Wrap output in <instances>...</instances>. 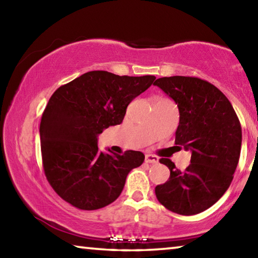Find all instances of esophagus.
Masks as SVG:
<instances>
[{
    "label": "esophagus",
    "instance_id": "1",
    "mask_svg": "<svg viewBox=\"0 0 258 258\" xmlns=\"http://www.w3.org/2000/svg\"><path fill=\"white\" fill-rule=\"evenodd\" d=\"M158 157H156L154 155H146V163L149 164H157L158 163Z\"/></svg>",
    "mask_w": 258,
    "mask_h": 258
}]
</instances>
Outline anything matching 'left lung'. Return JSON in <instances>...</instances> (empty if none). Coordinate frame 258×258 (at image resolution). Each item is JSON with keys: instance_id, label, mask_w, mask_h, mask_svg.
I'll return each instance as SVG.
<instances>
[{"instance_id": "obj_1", "label": "left lung", "mask_w": 258, "mask_h": 258, "mask_svg": "<svg viewBox=\"0 0 258 258\" xmlns=\"http://www.w3.org/2000/svg\"><path fill=\"white\" fill-rule=\"evenodd\" d=\"M154 84L177 104L175 145L191 151L184 171L171 159L159 160L171 175L156 186V197L168 211L195 215L213 206L229 189L241 150V125L228 98L207 81L172 76Z\"/></svg>"}]
</instances>
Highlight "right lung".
I'll list each match as a JSON object with an SVG mask.
<instances>
[{"instance_id":"add662e5","label":"right lung","mask_w":258,"mask_h":258,"mask_svg":"<svg viewBox=\"0 0 258 258\" xmlns=\"http://www.w3.org/2000/svg\"><path fill=\"white\" fill-rule=\"evenodd\" d=\"M155 80L93 71L51 95L40 125L42 161L50 185L64 202L94 211L119 197L126 176L143 163L145 155L100 151L98 135L120 124L130 102Z\"/></svg>"}]
</instances>
